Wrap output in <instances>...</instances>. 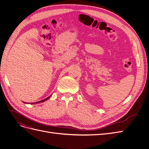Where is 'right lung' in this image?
Returning <instances> with one entry per match:
<instances>
[{
	"mask_svg": "<svg viewBox=\"0 0 149 149\" xmlns=\"http://www.w3.org/2000/svg\"><path fill=\"white\" fill-rule=\"evenodd\" d=\"M52 96V95H50L49 96V97H47L46 99H45V100H42V101H38V102H33V103H32L31 102V104H38V103H40V102H44V101H47V100H48V99L50 97Z\"/></svg>",
	"mask_w": 149,
	"mask_h": 149,
	"instance_id": "add662e5",
	"label": "right lung"
}]
</instances>
